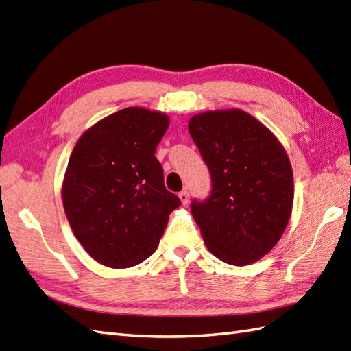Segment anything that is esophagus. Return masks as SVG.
I'll return each instance as SVG.
<instances>
[{"label": "esophagus", "mask_w": 351, "mask_h": 351, "mask_svg": "<svg viewBox=\"0 0 351 351\" xmlns=\"http://www.w3.org/2000/svg\"><path fill=\"white\" fill-rule=\"evenodd\" d=\"M178 197H180V200H181V202H182L184 205H187L189 200H190V195H189L187 190H182V191L180 193V195H178Z\"/></svg>", "instance_id": "esophagus-1"}]
</instances>
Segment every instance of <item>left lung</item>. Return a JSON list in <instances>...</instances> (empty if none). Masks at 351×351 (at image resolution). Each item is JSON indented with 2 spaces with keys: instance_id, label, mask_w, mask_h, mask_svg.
Returning <instances> with one entry per match:
<instances>
[{
  "instance_id": "1",
  "label": "left lung",
  "mask_w": 351,
  "mask_h": 351,
  "mask_svg": "<svg viewBox=\"0 0 351 351\" xmlns=\"http://www.w3.org/2000/svg\"><path fill=\"white\" fill-rule=\"evenodd\" d=\"M189 131L211 171V196L191 204L205 245L226 264L256 263L280 240L293 211L285 147L240 108L195 114Z\"/></svg>"
}]
</instances>
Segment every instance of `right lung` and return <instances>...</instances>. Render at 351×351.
Listing matches in <instances>:
<instances>
[{"label":"right lung","instance_id":"right-lung-1","mask_svg":"<svg viewBox=\"0 0 351 351\" xmlns=\"http://www.w3.org/2000/svg\"><path fill=\"white\" fill-rule=\"evenodd\" d=\"M170 119L128 107L83 132L63 178L66 217L96 263L128 268L158 247L169 214L181 205L164 187L155 149Z\"/></svg>","mask_w":351,"mask_h":351}]
</instances>
